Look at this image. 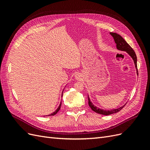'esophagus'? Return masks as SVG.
I'll return each mask as SVG.
<instances>
[{
	"label": "esophagus",
	"instance_id": "1",
	"mask_svg": "<svg viewBox=\"0 0 150 150\" xmlns=\"http://www.w3.org/2000/svg\"><path fill=\"white\" fill-rule=\"evenodd\" d=\"M80 76H80L79 74H76V75L75 76V78H76V79H78V80H79V79H80Z\"/></svg>",
	"mask_w": 150,
	"mask_h": 150
}]
</instances>
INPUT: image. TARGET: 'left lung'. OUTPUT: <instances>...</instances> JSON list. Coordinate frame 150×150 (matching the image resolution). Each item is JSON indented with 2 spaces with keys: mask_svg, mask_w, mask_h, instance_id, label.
Listing matches in <instances>:
<instances>
[{
  "mask_svg": "<svg viewBox=\"0 0 150 150\" xmlns=\"http://www.w3.org/2000/svg\"><path fill=\"white\" fill-rule=\"evenodd\" d=\"M112 36L113 39H114V40L115 43L116 44V48L117 49L120 50V51H125L127 53H128L130 57L133 59V62L134 63V66L135 68L137 69V73L138 75V68H137V55H136L135 52L134 51V50L131 48V47L129 46V45L126 42V40L122 38L121 36L119 34H117V33H110ZM88 104L89 107L91 108V110L94 111V112H96L98 114L103 115H110L111 114H114V113H116L117 112H119L121 111L123 107L125 106L123 105L121 107H120L118 108L114 109V110H103V109H100L98 108L97 106H94V104L92 103V102L91 101L89 95L88 96Z\"/></svg>",
  "mask_w": 150,
  "mask_h": 150,
  "instance_id": "1",
  "label": "left lung"
}]
</instances>
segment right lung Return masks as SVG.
Instances as JSON below:
<instances>
[{"instance_id":"obj_1","label":"right lung","mask_w":150,"mask_h":150,"mask_svg":"<svg viewBox=\"0 0 150 150\" xmlns=\"http://www.w3.org/2000/svg\"><path fill=\"white\" fill-rule=\"evenodd\" d=\"M63 91H64V90H63ZM63 91H62V93H63ZM61 103H60L59 106H58V108H57V110H56L55 111L53 112L52 113H51V115H47V116H54V115H55L56 114V113H57V112L59 111V110H60V109H61ZM46 116H47V115H46Z\"/></svg>"}]
</instances>
